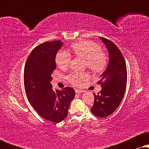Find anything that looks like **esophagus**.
Here are the masks:
<instances>
[{
    "label": "esophagus",
    "mask_w": 149,
    "mask_h": 149,
    "mask_svg": "<svg viewBox=\"0 0 149 149\" xmlns=\"http://www.w3.org/2000/svg\"><path fill=\"white\" fill-rule=\"evenodd\" d=\"M83 92H85V91L81 90V89H75V93H81Z\"/></svg>",
    "instance_id": "esophagus-1"
}]
</instances>
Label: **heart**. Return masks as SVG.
Wrapping results in <instances>:
<instances>
[{
    "mask_svg": "<svg viewBox=\"0 0 149 149\" xmlns=\"http://www.w3.org/2000/svg\"><path fill=\"white\" fill-rule=\"evenodd\" d=\"M71 50L77 57L86 60V66L94 73H99L104 70L107 64V57L102 52L100 45L91 40H83L72 44ZM70 56L65 51H60L56 57V62L59 68L64 69L68 66ZM87 75L85 73L73 72L68 76V80L72 84L79 85L81 81L85 80Z\"/></svg>",
    "mask_w": 149,
    "mask_h": 149,
    "instance_id": "b5f03b06",
    "label": "heart"
}]
</instances>
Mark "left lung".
<instances>
[{
    "label": "left lung",
    "mask_w": 149,
    "mask_h": 149,
    "mask_svg": "<svg viewBox=\"0 0 149 149\" xmlns=\"http://www.w3.org/2000/svg\"><path fill=\"white\" fill-rule=\"evenodd\" d=\"M105 45L109 56L107 68L97 83L102 89L94 95L91 111L99 117H106L117 109L123 99L127 84V68L121 51L111 40L100 37Z\"/></svg>",
    "instance_id": "1"
}]
</instances>
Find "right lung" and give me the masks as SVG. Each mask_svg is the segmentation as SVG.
<instances>
[{"mask_svg":"<svg viewBox=\"0 0 149 149\" xmlns=\"http://www.w3.org/2000/svg\"><path fill=\"white\" fill-rule=\"evenodd\" d=\"M62 45L60 40L39 45L30 53L24 68V88L28 101L40 117L54 123L66 117L75 95L71 87L54 90L51 83L56 69V54Z\"/></svg>","mask_w":149,"mask_h":149,"instance_id":"1","label":"right lung"}]
</instances>
